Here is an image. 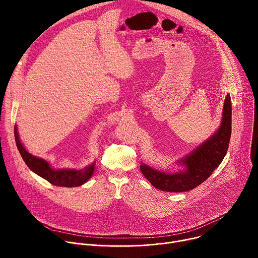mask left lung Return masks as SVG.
I'll use <instances>...</instances> for the list:
<instances>
[{
    "label": "left lung",
    "mask_w": 258,
    "mask_h": 258,
    "mask_svg": "<svg viewBox=\"0 0 258 258\" xmlns=\"http://www.w3.org/2000/svg\"><path fill=\"white\" fill-rule=\"evenodd\" d=\"M232 133V104L231 96L227 95L223 118L217 131L196 149L185 157L176 160L183 166L175 172H164L142 163L140 169L152 185L165 192L190 191L206 180L225 158Z\"/></svg>",
    "instance_id": "8db88e82"
}]
</instances>
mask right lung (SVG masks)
Masks as SVG:
<instances>
[{"label": "right lung", "instance_id": "1", "mask_svg": "<svg viewBox=\"0 0 258 258\" xmlns=\"http://www.w3.org/2000/svg\"><path fill=\"white\" fill-rule=\"evenodd\" d=\"M14 135L16 146L21 154L26 165L32 170L34 173L42 176L43 178L47 179L52 185L59 186V187H79L84 185L93 175L95 170L96 162L86 166L83 169H70V168H62V169H55L53 168L50 163L40 157H36L31 155L27 150L24 148L22 145L19 135L17 125L14 127Z\"/></svg>", "mask_w": 258, "mask_h": 258}]
</instances>
